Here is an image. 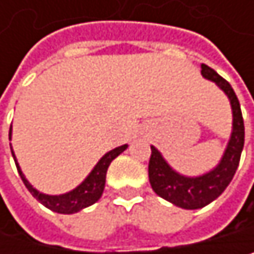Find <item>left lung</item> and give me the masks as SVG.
Returning a JSON list of instances; mask_svg holds the SVG:
<instances>
[{
    "instance_id": "left-lung-1",
    "label": "left lung",
    "mask_w": 254,
    "mask_h": 254,
    "mask_svg": "<svg viewBox=\"0 0 254 254\" xmlns=\"http://www.w3.org/2000/svg\"><path fill=\"white\" fill-rule=\"evenodd\" d=\"M201 74L212 82H215L219 88L227 94L232 113H233V131L229 140L219 164L216 168L201 177H184L175 172L171 166L166 163L161 154L151 146V158H149V183L154 192L183 209H201L216 199L226 188L230 184L241 160V152L244 148V119L241 113L239 100L232 88V85L221 77L213 68L201 64Z\"/></svg>"
}]
</instances>
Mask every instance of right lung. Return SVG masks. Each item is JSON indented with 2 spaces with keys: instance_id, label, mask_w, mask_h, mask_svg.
Instances as JSON below:
<instances>
[{
  "instance_id": "right-lung-1",
  "label": "right lung",
  "mask_w": 254,
  "mask_h": 254,
  "mask_svg": "<svg viewBox=\"0 0 254 254\" xmlns=\"http://www.w3.org/2000/svg\"><path fill=\"white\" fill-rule=\"evenodd\" d=\"M12 135V126H10V131H8V137ZM126 148H128V144H123V146H119V148L106 152L100 160L99 163L94 166V169L91 171V174L86 177L76 189H73L71 192H66L64 195H45V193H41L38 192L30 183H28L19 168V164L15 158V154H13V149H12V155L15 158V164L18 168V172H19V177L22 180V183L25 184V188L30 192L41 204L47 209H50L53 212H58V213H65V215H70V213H76L85 207L91 206L96 201H99V198L102 196L103 193V189H105V180H106V171H108L111 161L119 157Z\"/></svg>"
}]
</instances>
